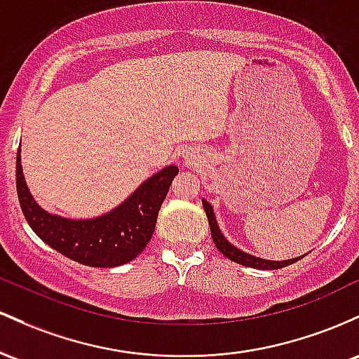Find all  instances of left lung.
Returning <instances> with one entry per match:
<instances>
[{"label":"left lung","mask_w":359,"mask_h":359,"mask_svg":"<svg viewBox=\"0 0 359 359\" xmlns=\"http://www.w3.org/2000/svg\"><path fill=\"white\" fill-rule=\"evenodd\" d=\"M201 203H203V210H205V213H207L213 243H215L217 249H219V251L222 252L227 259L233 261V263L243 264V266H249V268H256V269H280V268L288 266V264L297 263V261L302 257V256L293 257V259H287V261H269V259H261V257H256L252 255H248V252L241 251V249H237L236 245H232L231 243H229V241L224 237V233L220 232L212 205L208 203L207 200H201Z\"/></svg>","instance_id":"left-lung-1"}]
</instances>
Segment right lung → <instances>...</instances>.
<instances>
[{
    "label": "right lung",
    "instance_id": "1",
    "mask_svg": "<svg viewBox=\"0 0 359 359\" xmlns=\"http://www.w3.org/2000/svg\"><path fill=\"white\" fill-rule=\"evenodd\" d=\"M178 166H168L144 181L128 198L104 215L71 220L40 208L23 178L17 152V193L28 225L52 249L76 263L115 268L135 259L146 249Z\"/></svg>",
    "mask_w": 359,
    "mask_h": 359
}]
</instances>
